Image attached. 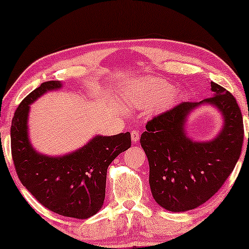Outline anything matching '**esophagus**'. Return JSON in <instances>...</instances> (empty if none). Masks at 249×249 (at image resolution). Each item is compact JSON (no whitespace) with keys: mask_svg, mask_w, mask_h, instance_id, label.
Instances as JSON below:
<instances>
[{"mask_svg":"<svg viewBox=\"0 0 249 249\" xmlns=\"http://www.w3.org/2000/svg\"><path fill=\"white\" fill-rule=\"evenodd\" d=\"M131 139H132V142L133 143L139 142V140H140V133H139V131H135V129H133V131L131 132Z\"/></svg>","mask_w":249,"mask_h":249,"instance_id":"34e87169","label":"esophagus"}]
</instances>
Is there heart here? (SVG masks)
<instances>
[{
    "mask_svg": "<svg viewBox=\"0 0 249 249\" xmlns=\"http://www.w3.org/2000/svg\"><path fill=\"white\" fill-rule=\"evenodd\" d=\"M171 86L158 79L140 80L133 90V103L142 105L157 99L156 106L160 107L169 103L171 99Z\"/></svg>",
    "mask_w": 249,
    "mask_h": 249,
    "instance_id": "b5f03b06",
    "label": "heart"
}]
</instances>
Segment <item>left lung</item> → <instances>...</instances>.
I'll return each instance as SVG.
<instances>
[{"label":"left lung","mask_w":249,"mask_h":249,"mask_svg":"<svg viewBox=\"0 0 249 249\" xmlns=\"http://www.w3.org/2000/svg\"><path fill=\"white\" fill-rule=\"evenodd\" d=\"M213 96L185 101L153 117L142 133L141 146L149 160L153 198L171 212L193 210L209 201L232 173L244 142L243 115L236 99L211 82ZM202 103L218 108L225 123L215 139L195 142L186 135L188 114ZM249 116V115H248Z\"/></svg>","instance_id":"1"}]
</instances>
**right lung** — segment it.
<instances>
[{"label":"right lung","mask_w":249,"mask_h":249,"mask_svg":"<svg viewBox=\"0 0 249 249\" xmlns=\"http://www.w3.org/2000/svg\"><path fill=\"white\" fill-rule=\"evenodd\" d=\"M61 87L59 81L44 82L21 101L12 118V159L20 181L40 204L57 214L88 219L103 206L107 168L131 146V134L96 135L82 148L65 156L37 152L28 135L30 104Z\"/></svg>","instance_id":"obj_1"}]
</instances>
